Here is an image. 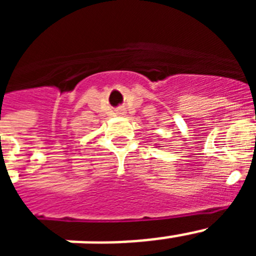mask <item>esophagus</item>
Listing matches in <instances>:
<instances>
[{
  "label": "esophagus",
  "instance_id": "esophagus-1",
  "mask_svg": "<svg viewBox=\"0 0 256 256\" xmlns=\"http://www.w3.org/2000/svg\"><path fill=\"white\" fill-rule=\"evenodd\" d=\"M118 114H119V115H124V114H126V112H124V110H119V112H118Z\"/></svg>",
  "mask_w": 256,
  "mask_h": 256
}]
</instances>
